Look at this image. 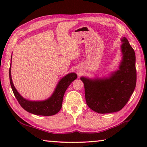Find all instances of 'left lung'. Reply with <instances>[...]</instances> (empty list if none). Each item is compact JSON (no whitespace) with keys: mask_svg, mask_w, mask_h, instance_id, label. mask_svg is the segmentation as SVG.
Here are the masks:
<instances>
[{"mask_svg":"<svg viewBox=\"0 0 147 147\" xmlns=\"http://www.w3.org/2000/svg\"><path fill=\"white\" fill-rule=\"evenodd\" d=\"M121 40L122 58L117 70L101 77H80L84 84L86 103L98 113L120 111L128 102L136 88L135 52L125 37Z\"/></svg>","mask_w":147,"mask_h":147,"instance_id":"8db88e82","label":"left lung"}]
</instances>
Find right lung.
Listing matches in <instances>:
<instances>
[{
	"instance_id": "add662e5",
	"label": "right lung",
	"mask_w": 147,
	"mask_h": 147,
	"mask_svg": "<svg viewBox=\"0 0 147 147\" xmlns=\"http://www.w3.org/2000/svg\"><path fill=\"white\" fill-rule=\"evenodd\" d=\"M11 57L12 55L11 56ZM9 75L10 85L13 94L22 108L30 113L43 116L54 115L60 110L65 92L72 82L77 78V74L75 73L66 74L59 80L50 97L43 100H30L22 96L15 88L11 79V66L9 67Z\"/></svg>"
}]
</instances>
